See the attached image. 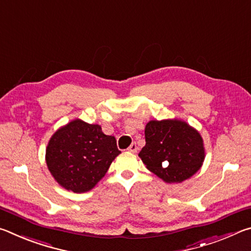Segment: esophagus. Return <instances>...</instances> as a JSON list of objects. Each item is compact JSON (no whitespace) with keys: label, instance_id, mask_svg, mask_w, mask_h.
Listing matches in <instances>:
<instances>
[{"label":"esophagus","instance_id":"esophagus-1","mask_svg":"<svg viewBox=\"0 0 251 251\" xmlns=\"http://www.w3.org/2000/svg\"><path fill=\"white\" fill-rule=\"evenodd\" d=\"M137 150H138L137 145H136L135 143L131 144V145L128 147V151H130V152H136V151H137Z\"/></svg>","mask_w":251,"mask_h":251}]
</instances>
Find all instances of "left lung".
Returning a JSON list of instances; mask_svg holds the SVG:
<instances>
[{"label":"left lung","instance_id":"obj_1","mask_svg":"<svg viewBox=\"0 0 251 251\" xmlns=\"http://www.w3.org/2000/svg\"><path fill=\"white\" fill-rule=\"evenodd\" d=\"M145 141L138 156L148 171L168 184L194 176L205 160L201 135L178 118L148 122Z\"/></svg>","mask_w":251,"mask_h":251}]
</instances>
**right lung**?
Instances as JSON below:
<instances>
[{"mask_svg": "<svg viewBox=\"0 0 251 251\" xmlns=\"http://www.w3.org/2000/svg\"><path fill=\"white\" fill-rule=\"evenodd\" d=\"M120 154L114 136L105 135L100 125L76 118L52 135L45 160L59 186L80 194L94 188Z\"/></svg>", "mask_w": 251, "mask_h": 251, "instance_id": "1", "label": "right lung"}]
</instances>
